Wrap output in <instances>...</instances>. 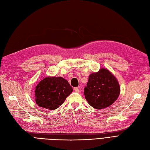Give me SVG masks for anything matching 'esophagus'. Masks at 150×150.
I'll list each match as a JSON object with an SVG mask.
<instances>
[{
    "mask_svg": "<svg viewBox=\"0 0 150 150\" xmlns=\"http://www.w3.org/2000/svg\"><path fill=\"white\" fill-rule=\"evenodd\" d=\"M74 91H75L76 92H77V93L79 92V88H78V87L74 88Z\"/></svg>",
    "mask_w": 150,
    "mask_h": 150,
    "instance_id": "1",
    "label": "esophagus"
}]
</instances>
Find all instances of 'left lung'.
<instances>
[{
    "label": "left lung",
    "instance_id": "1",
    "mask_svg": "<svg viewBox=\"0 0 150 150\" xmlns=\"http://www.w3.org/2000/svg\"><path fill=\"white\" fill-rule=\"evenodd\" d=\"M84 90L85 98L91 107L103 109L110 106L118 98L120 88L115 77L108 69L102 68L89 76Z\"/></svg>",
    "mask_w": 150,
    "mask_h": 150
}]
</instances>
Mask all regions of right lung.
<instances>
[{"instance_id":"right-lung-1","label":"right lung","mask_w":150,"mask_h":150,"mask_svg":"<svg viewBox=\"0 0 150 150\" xmlns=\"http://www.w3.org/2000/svg\"><path fill=\"white\" fill-rule=\"evenodd\" d=\"M72 92V88L62 77H47L36 84L35 90L36 103L53 110L61 105Z\"/></svg>"}]
</instances>
